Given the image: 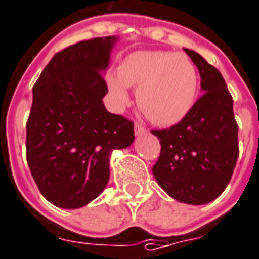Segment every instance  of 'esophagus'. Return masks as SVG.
<instances>
[{"mask_svg":"<svg viewBox=\"0 0 259 259\" xmlns=\"http://www.w3.org/2000/svg\"><path fill=\"white\" fill-rule=\"evenodd\" d=\"M134 131H135V135H137V137H139V135H143V134H146V132H147V130H146L145 127L139 125V124H135Z\"/></svg>","mask_w":259,"mask_h":259,"instance_id":"obj_1","label":"esophagus"}]
</instances>
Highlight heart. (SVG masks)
Listing matches in <instances>:
<instances>
[{
	"mask_svg": "<svg viewBox=\"0 0 259 259\" xmlns=\"http://www.w3.org/2000/svg\"><path fill=\"white\" fill-rule=\"evenodd\" d=\"M110 94L117 105L130 98L128 85H138L137 102L157 125L182 121L195 104L199 76L186 54L174 52H137L108 79Z\"/></svg>",
	"mask_w": 259,
	"mask_h": 259,
	"instance_id": "1",
	"label": "heart"
}]
</instances>
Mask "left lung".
Returning a JSON list of instances; mask_svg holds the SVG:
<instances>
[{"label": "left lung", "instance_id": "obj_1", "mask_svg": "<svg viewBox=\"0 0 259 259\" xmlns=\"http://www.w3.org/2000/svg\"><path fill=\"white\" fill-rule=\"evenodd\" d=\"M184 52L199 71L203 94L182 121L166 130H151L161 143L153 175L176 201L205 205L219 198L232 178L239 127L223 75L201 54Z\"/></svg>", "mask_w": 259, "mask_h": 259}]
</instances>
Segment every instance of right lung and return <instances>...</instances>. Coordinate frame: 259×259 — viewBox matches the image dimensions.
Returning a JSON list of instances; mask_svg holds the SVG:
<instances>
[{"mask_svg":"<svg viewBox=\"0 0 259 259\" xmlns=\"http://www.w3.org/2000/svg\"><path fill=\"white\" fill-rule=\"evenodd\" d=\"M116 36L81 40L54 54L32 87L26 155L40 194L79 209L104 191L113 150L135 139L134 122L109 113L102 98Z\"/></svg>","mask_w":259,"mask_h":259,"instance_id":"add662e5","label":"right lung"}]
</instances>
